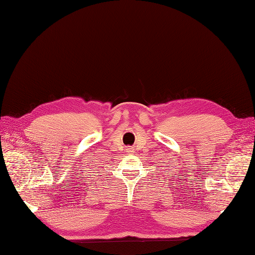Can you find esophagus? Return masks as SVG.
Listing matches in <instances>:
<instances>
[{
    "mask_svg": "<svg viewBox=\"0 0 255 255\" xmlns=\"http://www.w3.org/2000/svg\"><path fill=\"white\" fill-rule=\"evenodd\" d=\"M131 151H132L131 148H128V149H127V152H131Z\"/></svg>",
    "mask_w": 255,
    "mask_h": 255,
    "instance_id": "esophagus-1",
    "label": "esophagus"
}]
</instances>
